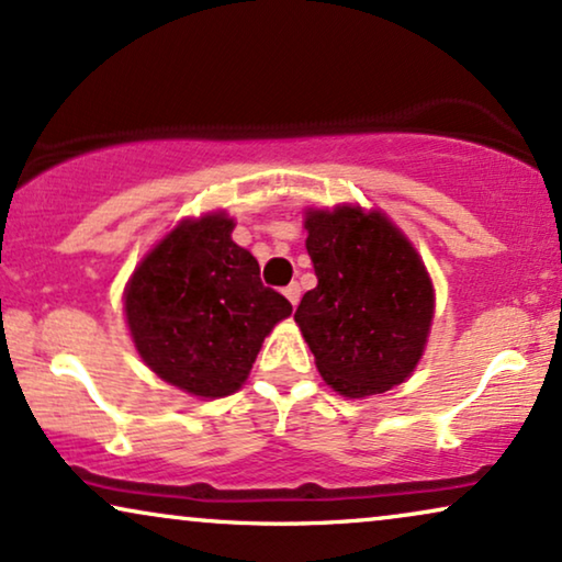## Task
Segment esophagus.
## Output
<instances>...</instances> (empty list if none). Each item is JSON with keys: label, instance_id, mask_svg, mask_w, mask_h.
Listing matches in <instances>:
<instances>
[{"label": "esophagus", "instance_id": "1", "mask_svg": "<svg viewBox=\"0 0 562 562\" xmlns=\"http://www.w3.org/2000/svg\"><path fill=\"white\" fill-rule=\"evenodd\" d=\"M283 294H286V299L291 302V307H296L299 296H302V289H299V283H289V286L283 289Z\"/></svg>", "mask_w": 562, "mask_h": 562}]
</instances>
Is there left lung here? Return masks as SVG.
Segmentation results:
<instances>
[{
  "label": "left lung",
  "instance_id": "obj_1",
  "mask_svg": "<svg viewBox=\"0 0 562 562\" xmlns=\"http://www.w3.org/2000/svg\"><path fill=\"white\" fill-rule=\"evenodd\" d=\"M304 229L317 286L294 319L319 376L346 397L403 384L434 319V283L420 255L376 209H310Z\"/></svg>",
  "mask_w": 562,
  "mask_h": 562
}]
</instances>
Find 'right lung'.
I'll use <instances>...</instances> for the list:
<instances>
[{
    "instance_id": "right-lung-1",
    "label": "right lung",
    "mask_w": 562,
    "mask_h": 562,
    "mask_svg": "<svg viewBox=\"0 0 562 562\" xmlns=\"http://www.w3.org/2000/svg\"><path fill=\"white\" fill-rule=\"evenodd\" d=\"M224 211L183 218L131 276L123 310L144 363L195 397L239 390L276 323L291 315L260 266L232 239Z\"/></svg>"
}]
</instances>
